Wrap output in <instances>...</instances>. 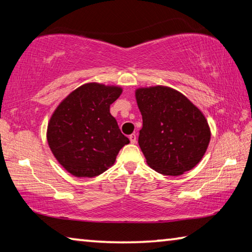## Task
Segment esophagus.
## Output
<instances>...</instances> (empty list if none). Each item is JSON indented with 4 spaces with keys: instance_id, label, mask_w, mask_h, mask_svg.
<instances>
[{
    "instance_id": "34e87169",
    "label": "esophagus",
    "mask_w": 252,
    "mask_h": 252,
    "mask_svg": "<svg viewBox=\"0 0 252 252\" xmlns=\"http://www.w3.org/2000/svg\"><path fill=\"white\" fill-rule=\"evenodd\" d=\"M129 139H130L131 143H135V142H136V135H135L134 133L130 134V135H129Z\"/></svg>"
}]
</instances>
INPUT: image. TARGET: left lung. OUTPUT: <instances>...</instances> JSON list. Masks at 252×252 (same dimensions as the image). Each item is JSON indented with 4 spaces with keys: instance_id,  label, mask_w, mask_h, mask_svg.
<instances>
[{
    "instance_id": "obj_1",
    "label": "left lung",
    "mask_w": 252,
    "mask_h": 252,
    "mask_svg": "<svg viewBox=\"0 0 252 252\" xmlns=\"http://www.w3.org/2000/svg\"><path fill=\"white\" fill-rule=\"evenodd\" d=\"M135 100L143 121L139 146L149 167L173 177L193 169L211 138L204 114L181 92L165 85L138 88Z\"/></svg>"
}]
</instances>
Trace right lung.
Returning a JSON list of instances; mask_svg holds the SVG:
<instances>
[{
  "mask_svg": "<svg viewBox=\"0 0 252 252\" xmlns=\"http://www.w3.org/2000/svg\"><path fill=\"white\" fill-rule=\"evenodd\" d=\"M122 91L119 85L85 83L54 110L46 140L55 159L72 176L93 178L103 173L130 143L110 113V105Z\"/></svg>",
  "mask_w": 252,
  "mask_h": 252,
  "instance_id": "right-lung-1",
  "label": "right lung"
}]
</instances>
